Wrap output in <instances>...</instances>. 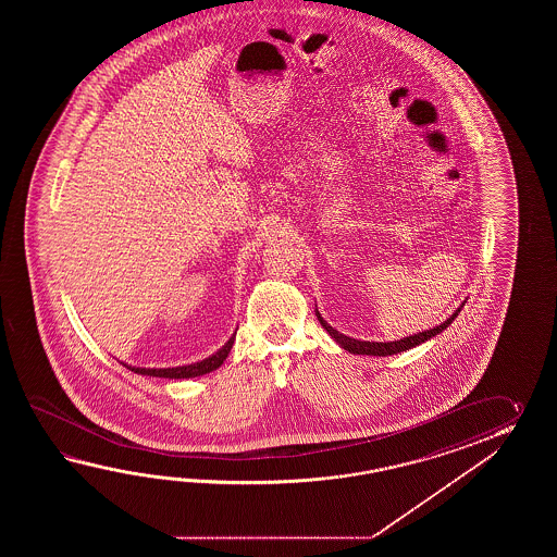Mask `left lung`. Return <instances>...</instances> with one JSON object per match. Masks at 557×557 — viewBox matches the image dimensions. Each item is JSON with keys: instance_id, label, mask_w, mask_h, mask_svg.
<instances>
[{"instance_id": "obj_1", "label": "left lung", "mask_w": 557, "mask_h": 557, "mask_svg": "<svg viewBox=\"0 0 557 557\" xmlns=\"http://www.w3.org/2000/svg\"><path fill=\"white\" fill-rule=\"evenodd\" d=\"M463 305H466V300H463L460 307L456 308V310L451 312L450 319L444 320V322L438 324V326H434V329H430V331L418 332V334H410V336L400 338V341H391V343L356 341V338H350V336H346L343 332L332 329L331 324L320 317L319 308H314V312H317V319H319L320 324H322V329L331 334L332 341L336 344H341V348L348 350L350 355L392 356L398 355V352H406V350L414 348L418 344L426 343L430 338H434V336L440 334V332L446 331V329L450 326L451 322H454V319L458 317V312L462 310Z\"/></svg>"}]
</instances>
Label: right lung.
Instances as JSON below:
<instances>
[{
	"mask_svg": "<svg viewBox=\"0 0 557 557\" xmlns=\"http://www.w3.org/2000/svg\"><path fill=\"white\" fill-rule=\"evenodd\" d=\"M235 334H237V332H235ZM235 334H233V336L226 341L225 346L219 348L214 355L207 356V358H202L199 362H193V364H183V367L173 368L131 367L127 362H121V364L125 368H129L131 372H135V374H141V376H154V379L169 380L197 379V376L213 372V370H216V368L225 362L226 356H228L231 348H233V343H235Z\"/></svg>",
	"mask_w": 557,
	"mask_h": 557,
	"instance_id": "right-lung-1",
	"label": "right lung"
}]
</instances>
